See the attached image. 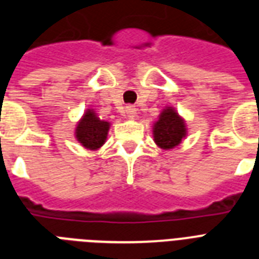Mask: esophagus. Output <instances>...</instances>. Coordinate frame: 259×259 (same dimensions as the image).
I'll use <instances>...</instances> for the list:
<instances>
[{
  "instance_id": "esophagus-1",
  "label": "esophagus",
  "mask_w": 259,
  "mask_h": 259,
  "mask_svg": "<svg viewBox=\"0 0 259 259\" xmlns=\"http://www.w3.org/2000/svg\"><path fill=\"white\" fill-rule=\"evenodd\" d=\"M126 115L129 118H134L136 117V114H137V109L134 107V106H126Z\"/></svg>"
}]
</instances>
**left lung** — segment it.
I'll list each match as a JSON object with an SVG mask.
<instances>
[{"label": "left lung", "mask_w": 259, "mask_h": 259, "mask_svg": "<svg viewBox=\"0 0 259 259\" xmlns=\"http://www.w3.org/2000/svg\"><path fill=\"white\" fill-rule=\"evenodd\" d=\"M185 119L172 106H165L153 123V141L164 150L176 148L187 137Z\"/></svg>", "instance_id": "1"}]
</instances>
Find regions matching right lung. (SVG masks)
Listing matches in <instances>:
<instances>
[{
  "instance_id": "right-lung-1",
  "label": "right lung",
  "mask_w": 259,
  "mask_h": 259,
  "mask_svg": "<svg viewBox=\"0 0 259 259\" xmlns=\"http://www.w3.org/2000/svg\"><path fill=\"white\" fill-rule=\"evenodd\" d=\"M110 126V122L101 119L97 111L89 107L76 123L75 138L86 149L98 150L105 145Z\"/></svg>"
}]
</instances>
